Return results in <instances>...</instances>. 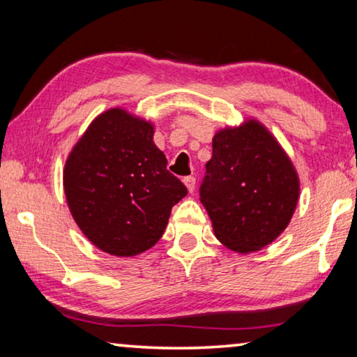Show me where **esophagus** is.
<instances>
[{
  "instance_id": "34e87169",
  "label": "esophagus",
  "mask_w": 357,
  "mask_h": 357,
  "mask_svg": "<svg viewBox=\"0 0 357 357\" xmlns=\"http://www.w3.org/2000/svg\"><path fill=\"white\" fill-rule=\"evenodd\" d=\"M183 181H184L185 188H188L189 192H194L195 190V178L194 176H185Z\"/></svg>"
}]
</instances>
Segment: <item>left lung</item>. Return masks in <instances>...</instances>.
<instances>
[{
    "mask_svg": "<svg viewBox=\"0 0 357 357\" xmlns=\"http://www.w3.org/2000/svg\"><path fill=\"white\" fill-rule=\"evenodd\" d=\"M298 178L278 141L257 121L224 128L200 184L214 235L229 250H262L287 227L298 202Z\"/></svg>",
    "mask_w": 357,
    "mask_h": 357,
    "instance_id": "8db88e82",
    "label": "left lung"
}]
</instances>
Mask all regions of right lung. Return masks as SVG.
I'll return each instance as SVG.
<instances>
[{
  "mask_svg": "<svg viewBox=\"0 0 357 357\" xmlns=\"http://www.w3.org/2000/svg\"><path fill=\"white\" fill-rule=\"evenodd\" d=\"M151 122L121 107L100 114L68 155L63 188L82 234L112 256L132 257L160 240L188 189L167 169Z\"/></svg>",
  "mask_w": 357,
  "mask_h": 357,
  "instance_id": "add662e5",
  "label": "right lung"
}]
</instances>
